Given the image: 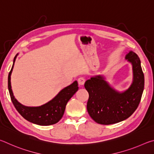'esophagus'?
<instances>
[{"label": "esophagus", "instance_id": "1", "mask_svg": "<svg viewBox=\"0 0 154 154\" xmlns=\"http://www.w3.org/2000/svg\"><path fill=\"white\" fill-rule=\"evenodd\" d=\"M85 79H83V78H79V79H78V83H79V86H83L85 84Z\"/></svg>", "mask_w": 154, "mask_h": 154}]
</instances>
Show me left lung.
Masks as SVG:
<instances>
[{
    "mask_svg": "<svg viewBox=\"0 0 154 154\" xmlns=\"http://www.w3.org/2000/svg\"><path fill=\"white\" fill-rule=\"evenodd\" d=\"M126 59L133 64V82L124 93H118L112 88L101 75L91 78L85 83L89 95L87 111L97 123L108 125L120 122L130 117L139 106L144 89L141 61L133 51L126 55Z\"/></svg>",
    "mask_w": 154,
    "mask_h": 154,
    "instance_id": "left-lung-1",
    "label": "left lung"
}]
</instances>
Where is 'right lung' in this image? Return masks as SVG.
<instances>
[{
    "label": "right lung",
    "instance_id": "1",
    "mask_svg": "<svg viewBox=\"0 0 154 154\" xmlns=\"http://www.w3.org/2000/svg\"><path fill=\"white\" fill-rule=\"evenodd\" d=\"M17 55L14 57L12 68L8 76V88L13 106L21 116L32 123L38 125L48 126L58 122L63 117L67 103L79 90L77 81L63 88L55 98L42 106L26 107L22 106L15 99L11 86V74Z\"/></svg>",
    "mask_w": 154,
    "mask_h": 154
}]
</instances>
